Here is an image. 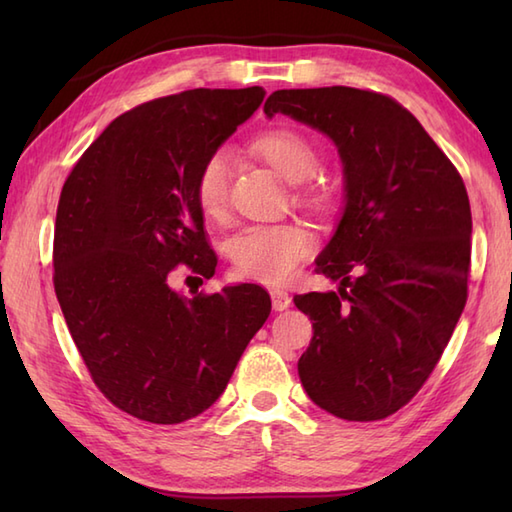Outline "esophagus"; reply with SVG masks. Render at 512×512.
<instances>
[{
  "instance_id": "esophagus-1",
  "label": "esophagus",
  "mask_w": 512,
  "mask_h": 512,
  "mask_svg": "<svg viewBox=\"0 0 512 512\" xmlns=\"http://www.w3.org/2000/svg\"><path fill=\"white\" fill-rule=\"evenodd\" d=\"M270 299H273V308H275V312H284V310H288L290 308V303H292V297L288 295L286 290H279V288H275L273 292H270Z\"/></svg>"
}]
</instances>
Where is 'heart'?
Segmentation results:
<instances>
[{"mask_svg": "<svg viewBox=\"0 0 512 512\" xmlns=\"http://www.w3.org/2000/svg\"><path fill=\"white\" fill-rule=\"evenodd\" d=\"M253 149L288 182L310 180L321 162L312 140L288 127L270 129L257 136ZM228 182L231 154L228 149H215L204 158L195 178V200L211 220H220L226 213ZM301 195L306 200L319 198V193L310 187L303 189ZM312 244L308 228L297 222L248 224L226 239V255L239 277L277 286L292 277L301 259L308 257Z\"/></svg>", "mask_w": 512, "mask_h": 512, "instance_id": "obj_1", "label": "heart"}]
</instances>
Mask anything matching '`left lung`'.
I'll use <instances>...</instances> for the list:
<instances>
[{"label": "left lung", "instance_id": "8db88e82", "mask_svg": "<svg viewBox=\"0 0 512 512\" xmlns=\"http://www.w3.org/2000/svg\"><path fill=\"white\" fill-rule=\"evenodd\" d=\"M264 112L325 134L343 162V215L314 268L339 290L295 297L314 321L301 385L336 418L383 420L418 394L464 310L466 187L418 118L385 94L277 90Z\"/></svg>", "mask_w": 512, "mask_h": 512}]
</instances>
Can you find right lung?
<instances>
[{
    "label": "right lung",
    "instance_id": "right-lung-1",
    "mask_svg": "<svg viewBox=\"0 0 512 512\" xmlns=\"http://www.w3.org/2000/svg\"><path fill=\"white\" fill-rule=\"evenodd\" d=\"M264 96L259 85L198 88L138 105L63 184L54 292L96 387L138 420L178 424L209 409L270 314L255 284L195 297L171 288L178 264L215 273L195 178Z\"/></svg>",
    "mask_w": 512,
    "mask_h": 512
}]
</instances>
